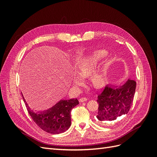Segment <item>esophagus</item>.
Instances as JSON below:
<instances>
[{"label":"esophagus","mask_w":157,"mask_h":157,"mask_svg":"<svg viewBox=\"0 0 157 157\" xmlns=\"http://www.w3.org/2000/svg\"><path fill=\"white\" fill-rule=\"evenodd\" d=\"M87 101V98H82L79 99V101L80 103L84 102V101Z\"/></svg>","instance_id":"1"}]
</instances>
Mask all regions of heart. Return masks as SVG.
<instances>
[{"mask_svg":"<svg viewBox=\"0 0 157 157\" xmlns=\"http://www.w3.org/2000/svg\"><path fill=\"white\" fill-rule=\"evenodd\" d=\"M105 53L103 51L95 52L92 56H88L80 59L75 66V70L77 75L80 78H84L90 77L94 73L100 60L104 58ZM76 78L73 80L74 85L78 87L82 84V80ZM106 80V73L99 72L94 73L90 78V82L95 88H101Z\"/></svg>","mask_w":157,"mask_h":157,"instance_id":"1","label":"heart"}]
</instances>
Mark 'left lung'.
Returning <instances> with one entry per match:
<instances>
[{"label": "left lung", "instance_id": "left-lung-1", "mask_svg": "<svg viewBox=\"0 0 157 157\" xmlns=\"http://www.w3.org/2000/svg\"><path fill=\"white\" fill-rule=\"evenodd\" d=\"M136 87V82L130 78L121 86H105L98 96V119L101 122L112 121L126 115L132 106Z\"/></svg>", "mask_w": 157, "mask_h": 157}]
</instances>
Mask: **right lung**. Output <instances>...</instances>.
<instances>
[{
  "mask_svg": "<svg viewBox=\"0 0 157 157\" xmlns=\"http://www.w3.org/2000/svg\"><path fill=\"white\" fill-rule=\"evenodd\" d=\"M21 95L28 113L42 130L50 134H58L69 129L71 124V111L79 103L77 99L60 100L48 110L35 113L28 105L22 94Z\"/></svg>",
  "mask_w": 157,
  "mask_h": 157,
  "instance_id": "add662e5",
  "label": "right lung"
}]
</instances>
